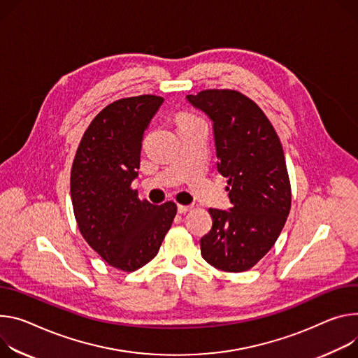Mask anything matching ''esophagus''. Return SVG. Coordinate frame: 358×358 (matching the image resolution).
<instances>
[{"mask_svg":"<svg viewBox=\"0 0 358 358\" xmlns=\"http://www.w3.org/2000/svg\"><path fill=\"white\" fill-rule=\"evenodd\" d=\"M177 210H178V213H180V214H184V213H187V211H189V210H191V206H182V204H178V206H177Z\"/></svg>","mask_w":358,"mask_h":358,"instance_id":"esophagus-1","label":"esophagus"}]
</instances>
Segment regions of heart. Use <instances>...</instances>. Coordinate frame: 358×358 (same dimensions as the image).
<instances>
[{
  "mask_svg": "<svg viewBox=\"0 0 358 358\" xmlns=\"http://www.w3.org/2000/svg\"><path fill=\"white\" fill-rule=\"evenodd\" d=\"M189 118H197V117H192V115H181L180 120H189Z\"/></svg>",
  "mask_w": 358,
  "mask_h": 358,
  "instance_id": "1",
  "label": "heart"
}]
</instances>
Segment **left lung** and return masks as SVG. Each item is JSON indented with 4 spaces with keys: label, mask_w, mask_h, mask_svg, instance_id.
<instances>
[{
    "label": "left lung",
    "mask_w": 358,
    "mask_h": 358,
    "mask_svg": "<svg viewBox=\"0 0 358 358\" xmlns=\"http://www.w3.org/2000/svg\"><path fill=\"white\" fill-rule=\"evenodd\" d=\"M188 103L213 121L217 169L229 178L233 207L210 208L213 227L201 255L213 267L241 273L254 267L277 241L291 208L282 145L252 100L234 90H206Z\"/></svg>",
    "instance_id": "8db88e82"
}]
</instances>
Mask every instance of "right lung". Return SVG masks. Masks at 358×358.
<instances>
[{"label": "right lung", "mask_w": 358, "mask_h": 358, "mask_svg": "<svg viewBox=\"0 0 358 358\" xmlns=\"http://www.w3.org/2000/svg\"><path fill=\"white\" fill-rule=\"evenodd\" d=\"M162 103L157 95L111 103L85 129L73 162L71 201L80 233L122 271L151 262L177 214L176 203L154 206L131 188L144 131Z\"/></svg>", "instance_id": "right-lung-1"}]
</instances>
